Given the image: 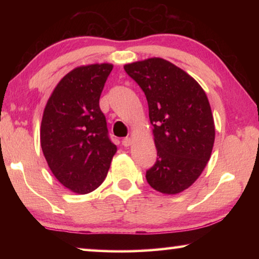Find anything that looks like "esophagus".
Returning <instances> with one entry per match:
<instances>
[{
	"mask_svg": "<svg viewBox=\"0 0 259 259\" xmlns=\"http://www.w3.org/2000/svg\"><path fill=\"white\" fill-rule=\"evenodd\" d=\"M131 144H133V139H131L130 137H125V138L122 139V145H123V146L128 147V146L131 145Z\"/></svg>",
	"mask_w": 259,
	"mask_h": 259,
	"instance_id": "esophagus-1",
	"label": "esophagus"
}]
</instances>
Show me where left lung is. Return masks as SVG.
Listing matches in <instances>:
<instances>
[{"mask_svg": "<svg viewBox=\"0 0 259 259\" xmlns=\"http://www.w3.org/2000/svg\"><path fill=\"white\" fill-rule=\"evenodd\" d=\"M146 96L157 150L147 183L163 194H178L202 174L211 155L214 123L207 95L170 61L148 58L124 65Z\"/></svg>", "mask_w": 259, "mask_h": 259, "instance_id": "8db88e82", "label": "left lung"}]
</instances>
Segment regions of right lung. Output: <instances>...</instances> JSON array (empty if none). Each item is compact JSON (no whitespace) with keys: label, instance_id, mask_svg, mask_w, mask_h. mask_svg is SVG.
Returning <instances> with one entry per match:
<instances>
[{"label":"right lung","instance_id":"1","mask_svg":"<svg viewBox=\"0 0 259 259\" xmlns=\"http://www.w3.org/2000/svg\"><path fill=\"white\" fill-rule=\"evenodd\" d=\"M112 69L106 63L72 69L56 85L43 112V155L61 185L76 194L102 185L117 150L99 107Z\"/></svg>","mask_w":259,"mask_h":259}]
</instances>
